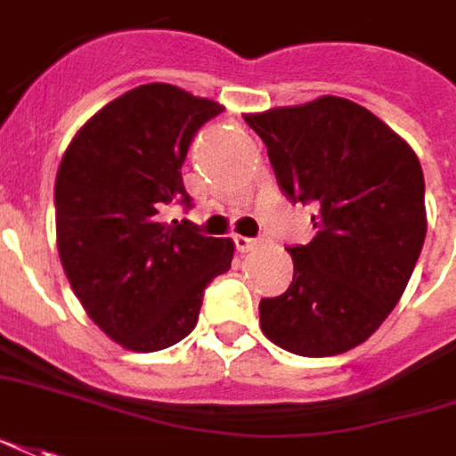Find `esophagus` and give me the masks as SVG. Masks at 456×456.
<instances>
[{"mask_svg": "<svg viewBox=\"0 0 456 456\" xmlns=\"http://www.w3.org/2000/svg\"><path fill=\"white\" fill-rule=\"evenodd\" d=\"M260 246V240L256 238H246V235H235V248L240 250V253H250V250H256Z\"/></svg>", "mask_w": 456, "mask_h": 456, "instance_id": "esophagus-1", "label": "esophagus"}]
</instances>
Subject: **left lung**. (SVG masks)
Here are the masks:
<instances>
[{"mask_svg": "<svg viewBox=\"0 0 456 456\" xmlns=\"http://www.w3.org/2000/svg\"><path fill=\"white\" fill-rule=\"evenodd\" d=\"M285 196L315 203L318 235L288 248L293 282L260 300V328L282 350L330 357L387 320L427 235L425 175L412 146L365 106L320 96L246 114Z\"/></svg>", "mask_w": 456, "mask_h": 456, "instance_id": "obj_1", "label": "left lung"}]
</instances>
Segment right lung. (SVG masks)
Segmentation results:
<instances>
[{
	"instance_id": "add662e5",
	"label": "right lung",
	"mask_w": 456,
	"mask_h": 456,
	"mask_svg": "<svg viewBox=\"0 0 456 456\" xmlns=\"http://www.w3.org/2000/svg\"><path fill=\"white\" fill-rule=\"evenodd\" d=\"M223 103L143 84L91 116L66 146L54 183L56 248L78 303L131 353H156L196 328L203 290L231 268V238L163 223L188 203L181 166Z\"/></svg>"
}]
</instances>
